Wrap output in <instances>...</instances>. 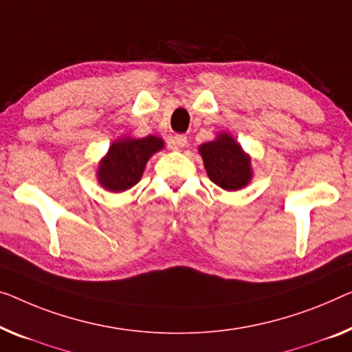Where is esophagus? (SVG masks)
Listing matches in <instances>:
<instances>
[{
  "label": "esophagus",
  "instance_id": "esophagus-1",
  "mask_svg": "<svg viewBox=\"0 0 352 352\" xmlns=\"http://www.w3.org/2000/svg\"><path fill=\"white\" fill-rule=\"evenodd\" d=\"M186 144H188L186 135H183V134H177L175 138H174V148H175V150H180V148H183V146H186Z\"/></svg>",
  "mask_w": 352,
  "mask_h": 352
}]
</instances>
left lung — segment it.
Segmentation results:
<instances>
[{"label":"left lung","instance_id":"8db88e82","mask_svg":"<svg viewBox=\"0 0 352 352\" xmlns=\"http://www.w3.org/2000/svg\"><path fill=\"white\" fill-rule=\"evenodd\" d=\"M207 175L226 191H239L253 180L251 156L229 133H218L210 142L199 145Z\"/></svg>","mask_w":352,"mask_h":352}]
</instances>
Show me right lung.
I'll return each instance as SVG.
<instances>
[{
  "label": "right lung",
  "instance_id": "add662e5",
  "mask_svg": "<svg viewBox=\"0 0 352 352\" xmlns=\"http://www.w3.org/2000/svg\"><path fill=\"white\" fill-rule=\"evenodd\" d=\"M164 148V140L156 135H124L112 142L96 169L98 183L110 192L128 191L138 185L148 160Z\"/></svg>",
  "mask_w": 352,
  "mask_h": 352
}]
</instances>
